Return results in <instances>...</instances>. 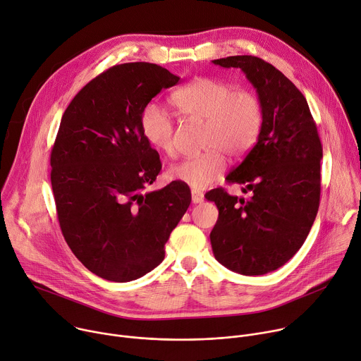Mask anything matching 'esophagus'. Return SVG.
Instances as JSON below:
<instances>
[{
    "label": "esophagus",
    "mask_w": 361,
    "mask_h": 361,
    "mask_svg": "<svg viewBox=\"0 0 361 361\" xmlns=\"http://www.w3.org/2000/svg\"><path fill=\"white\" fill-rule=\"evenodd\" d=\"M191 202H192L194 204L203 203V202H204L203 192H200V191H197V190H191Z\"/></svg>",
    "instance_id": "obj_1"
}]
</instances>
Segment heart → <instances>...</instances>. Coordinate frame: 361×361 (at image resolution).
Returning <instances> with one entry per match:
<instances>
[{
    "label": "heart",
    "instance_id": "b5f03b06",
    "mask_svg": "<svg viewBox=\"0 0 361 361\" xmlns=\"http://www.w3.org/2000/svg\"><path fill=\"white\" fill-rule=\"evenodd\" d=\"M171 102L184 121L204 122L203 154L185 158L169 169L171 180L194 190H204L217 181L226 169V154L245 155L256 142L264 122L259 97L249 90H233L214 78H195L176 90ZM147 142L171 155L176 148V125L161 106L149 104L141 114Z\"/></svg>",
    "mask_w": 361,
    "mask_h": 361
}]
</instances>
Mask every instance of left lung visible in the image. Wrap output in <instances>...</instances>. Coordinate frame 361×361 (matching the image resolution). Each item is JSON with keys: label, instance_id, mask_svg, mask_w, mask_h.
Listing matches in <instances>:
<instances>
[{"label": "left lung", "instance_id": "8db88e82", "mask_svg": "<svg viewBox=\"0 0 361 361\" xmlns=\"http://www.w3.org/2000/svg\"><path fill=\"white\" fill-rule=\"evenodd\" d=\"M238 68L257 92L264 122L257 142L227 183L245 184L249 199L214 188L219 219L210 233L214 257L233 272L276 271L304 245L319 207L322 147L307 99L282 72L255 56L213 60Z\"/></svg>", "mask_w": 361, "mask_h": 361}]
</instances>
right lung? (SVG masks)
Instances as JSON below:
<instances>
[{
  "label": "right lung",
  "mask_w": 361,
  "mask_h": 361,
  "mask_svg": "<svg viewBox=\"0 0 361 361\" xmlns=\"http://www.w3.org/2000/svg\"><path fill=\"white\" fill-rule=\"evenodd\" d=\"M180 80L158 64L123 63L92 79L64 111L51 149V188L64 240L94 275L129 282L158 267L191 192L161 171L141 114Z\"/></svg>",
  "instance_id": "1"
}]
</instances>
